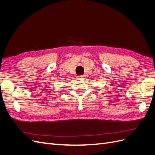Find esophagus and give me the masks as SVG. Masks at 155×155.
<instances>
[{
	"label": "esophagus",
	"instance_id": "34e87169",
	"mask_svg": "<svg viewBox=\"0 0 155 155\" xmlns=\"http://www.w3.org/2000/svg\"><path fill=\"white\" fill-rule=\"evenodd\" d=\"M85 77V75H82V76H78V78H84Z\"/></svg>",
	"mask_w": 155,
	"mask_h": 155
}]
</instances>
